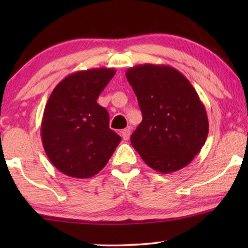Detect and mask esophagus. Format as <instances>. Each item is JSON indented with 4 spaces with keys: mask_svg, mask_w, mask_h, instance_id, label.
Segmentation results:
<instances>
[{
    "mask_svg": "<svg viewBox=\"0 0 248 248\" xmlns=\"http://www.w3.org/2000/svg\"><path fill=\"white\" fill-rule=\"evenodd\" d=\"M121 133H122V138H123L125 141L128 140V139H130V137H131V130H130V128H125V130L122 131Z\"/></svg>",
    "mask_w": 248,
    "mask_h": 248,
    "instance_id": "34e87169",
    "label": "esophagus"
}]
</instances>
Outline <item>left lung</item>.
<instances>
[{
	"label": "left lung",
	"mask_w": 248,
	"mask_h": 248,
	"mask_svg": "<svg viewBox=\"0 0 248 248\" xmlns=\"http://www.w3.org/2000/svg\"><path fill=\"white\" fill-rule=\"evenodd\" d=\"M137 94L142 122L131 143L142 160L162 174L177 171L201 151L208 115L191 82L174 67L140 64L125 73Z\"/></svg>",
	"instance_id": "left-lung-1"
}]
</instances>
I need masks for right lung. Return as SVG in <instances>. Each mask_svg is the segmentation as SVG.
I'll return each instance as SVG.
<instances>
[{
  "label": "right lung",
  "mask_w": 248,
  "mask_h": 248,
  "mask_svg": "<svg viewBox=\"0 0 248 248\" xmlns=\"http://www.w3.org/2000/svg\"><path fill=\"white\" fill-rule=\"evenodd\" d=\"M115 69L98 67L69 74L54 88L44 110L40 135L50 162L74 178L98 174L121 137L109 128V115L97 104Z\"/></svg>",
  "instance_id": "1"
}]
</instances>
